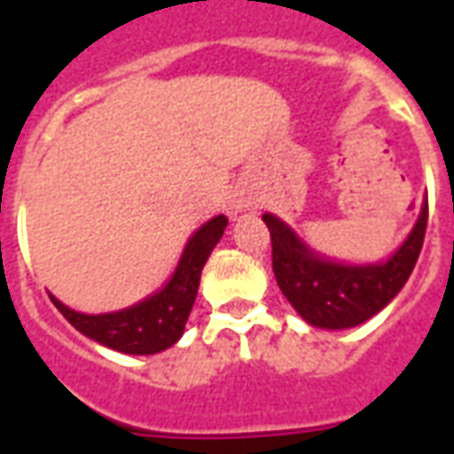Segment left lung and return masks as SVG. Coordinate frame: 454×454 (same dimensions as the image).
<instances>
[{"mask_svg":"<svg viewBox=\"0 0 454 454\" xmlns=\"http://www.w3.org/2000/svg\"><path fill=\"white\" fill-rule=\"evenodd\" d=\"M272 238V270L277 285L306 324L342 331L380 314L416 267L428 226V201L403 246L384 262L342 265L316 255L282 218L265 214Z\"/></svg>","mask_w":454,"mask_h":454,"instance_id":"obj_1","label":"left lung"}]
</instances>
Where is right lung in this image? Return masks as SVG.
Returning a JSON list of instances; mask_svg holds the SVG:
<instances>
[{
  "instance_id": "obj_1",
  "label": "right lung",
  "mask_w": 454,
  "mask_h": 454,
  "mask_svg": "<svg viewBox=\"0 0 454 454\" xmlns=\"http://www.w3.org/2000/svg\"><path fill=\"white\" fill-rule=\"evenodd\" d=\"M226 223V216L207 221L189 238L187 247L179 257L177 270L169 277L168 285L129 309L92 316L73 311L55 296H51V301L80 333L102 342L112 350L126 352V355H155V352L168 350L169 345H175L184 333L189 311L197 299L201 270L207 265L211 250L223 236Z\"/></svg>"
}]
</instances>
